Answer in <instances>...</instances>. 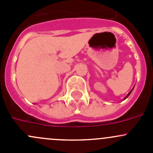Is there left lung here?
<instances>
[{"mask_svg": "<svg viewBox=\"0 0 153 153\" xmlns=\"http://www.w3.org/2000/svg\"><path fill=\"white\" fill-rule=\"evenodd\" d=\"M132 90H131V91H130V92H129V93H128V95H126V98H124V99H126V98H127V97H128V96H129V95H130V93H131V92H132Z\"/></svg>", "mask_w": 153, "mask_h": 153, "instance_id": "8db88e82", "label": "left lung"}]
</instances>
